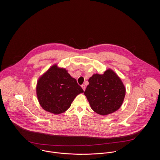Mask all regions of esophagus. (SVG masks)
I'll return each instance as SVG.
<instances>
[{"instance_id": "1", "label": "esophagus", "mask_w": 160, "mask_h": 160, "mask_svg": "<svg viewBox=\"0 0 160 160\" xmlns=\"http://www.w3.org/2000/svg\"><path fill=\"white\" fill-rule=\"evenodd\" d=\"M81 87H82V89H83V90H84H84H85V89H86V86H85V85H84V84H83V85H82V86H81Z\"/></svg>"}]
</instances>
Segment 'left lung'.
Here are the masks:
<instances>
[{
  "label": "left lung",
  "mask_w": 160,
  "mask_h": 160,
  "mask_svg": "<svg viewBox=\"0 0 160 160\" xmlns=\"http://www.w3.org/2000/svg\"><path fill=\"white\" fill-rule=\"evenodd\" d=\"M84 92L91 108L97 114L106 116L117 111L122 106L126 89L122 80L111 69L104 74H94L88 79Z\"/></svg>",
  "instance_id": "1"
}]
</instances>
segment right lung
I'll use <instances>...</instances> for the list:
<instances>
[{
  "mask_svg": "<svg viewBox=\"0 0 160 160\" xmlns=\"http://www.w3.org/2000/svg\"><path fill=\"white\" fill-rule=\"evenodd\" d=\"M38 100L45 111L54 114L65 112L76 97L84 90L65 68L54 65L38 79Z\"/></svg>",
  "mask_w": 160,
  "mask_h": 160,
  "instance_id": "1",
  "label": "right lung"
}]
</instances>
